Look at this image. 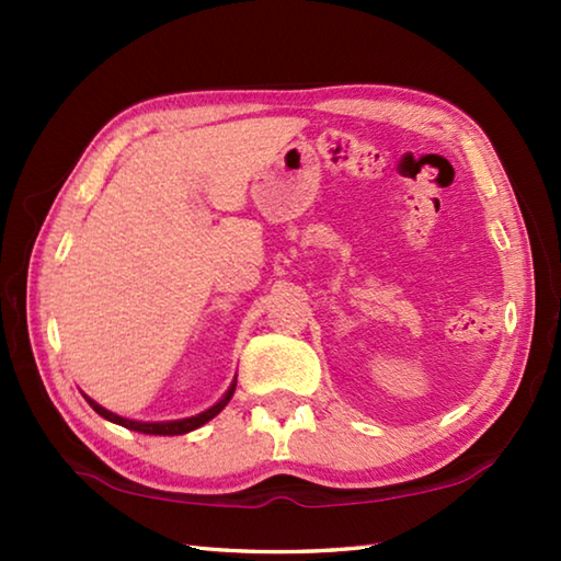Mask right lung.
<instances>
[{
	"mask_svg": "<svg viewBox=\"0 0 561 561\" xmlns=\"http://www.w3.org/2000/svg\"><path fill=\"white\" fill-rule=\"evenodd\" d=\"M234 386H237V381H232V386L227 388V393H225V396L220 398V401H217L213 408H207V411L197 413V415H193V417H180V421H160V423L130 421V417H123V415H116V413L106 411V408L99 405L96 401H91L89 396H83V398H87L89 405H91L93 411H96L101 417H106V421H111V423H118V425H123V428H128V431H138V433H146V435H183V433H190V431L201 428V425H205L207 421H213V417H215L217 413H220L227 403H230V398H232V393H234Z\"/></svg>",
	"mask_w": 561,
	"mask_h": 561,
	"instance_id": "add662e5",
	"label": "right lung"
}]
</instances>
